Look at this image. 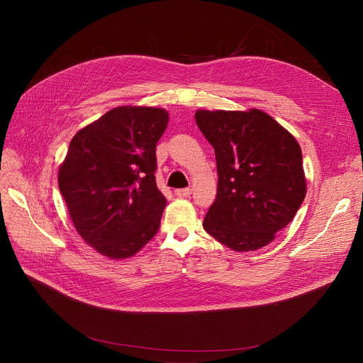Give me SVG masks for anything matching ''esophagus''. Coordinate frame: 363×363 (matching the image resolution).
<instances>
[{
    "instance_id": "esophagus-1",
    "label": "esophagus",
    "mask_w": 363,
    "mask_h": 363,
    "mask_svg": "<svg viewBox=\"0 0 363 363\" xmlns=\"http://www.w3.org/2000/svg\"><path fill=\"white\" fill-rule=\"evenodd\" d=\"M175 196H178V197H188V196H191V188H179V189H175Z\"/></svg>"
}]
</instances>
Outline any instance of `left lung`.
Returning <instances> with one entry per match:
<instances>
[{"instance_id": "obj_1", "label": "left lung", "mask_w": 363, "mask_h": 363, "mask_svg": "<svg viewBox=\"0 0 363 363\" xmlns=\"http://www.w3.org/2000/svg\"><path fill=\"white\" fill-rule=\"evenodd\" d=\"M196 122L215 148L216 200L203 228L235 252L269 244L306 196L301 148L269 114L197 110Z\"/></svg>"}]
</instances>
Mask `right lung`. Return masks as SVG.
Instances as JSON below:
<instances>
[{"instance_id":"obj_1","label":"right lung","mask_w":363,"mask_h":363,"mask_svg":"<svg viewBox=\"0 0 363 363\" xmlns=\"http://www.w3.org/2000/svg\"><path fill=\"white\" fill-rule=\"evenodd\" d=\"M167 122L164 108L122 106L70 141L59 188L76 231L103 256L128 259L159 231L156 144Z\"/></svg>"}]
</instances>
